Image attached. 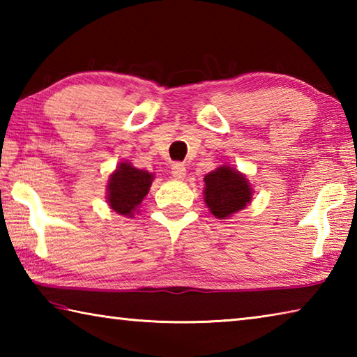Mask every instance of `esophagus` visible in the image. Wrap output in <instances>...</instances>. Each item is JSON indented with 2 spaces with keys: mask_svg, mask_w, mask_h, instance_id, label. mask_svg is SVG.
I'll list each match as a JSON object with an SVG mask.
<instances>
[{
  "mask_svg": "<svg viewBox=\"0 0 357 357\" xmlns=\"http://www.w3.org/2000/svg\"><path fill=\"white\" fill-rule=\"evenodd\" d=\"M172 174L176 179H183L185 176V165L181 162H174L172 165Z\"/></svg>",
  "mask_w": 357,
  "mask_h": 357,
  "instance_id": "obj_1",
  "label": "esophagus"
}]
</instances>
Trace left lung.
<instances>
[{"instance_id": "1", "label": "left lung", "mask_w": 357, "mask_h": 357, "mask_svg": "<svg viewBox=\"0 0 357 357\" xmlns=\"http://www.w3.org/2000/svg\"><path fill=\"white\" fill-rule=\"evenodd\" d=\"M204 202L217 219H225L244 209L252 200L249 181L234 168L219 167L204 176Z\"/></svg>"}]
</instances>
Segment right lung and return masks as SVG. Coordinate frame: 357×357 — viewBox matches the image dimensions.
Returning a JSON list of instances; mask_svg holds the SVG:
<instances>
[{
	"label": "right lung",
	"mask_w": 357,
	"mask_h": 357,
	"mask_svg": "<svg viewBox=\"0 0 357 357\" xmlns=\"http://www.w3.org/2000/svg\"><path fill=\"white\" fill-rule=\"evenodd\" d=\"M153 174L130 164H119L108 181V204L118 214L132 217L148 195Z\"/></svg>",
	"instance_id": "1"
}]
</instances>
